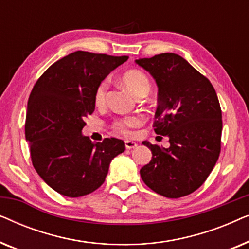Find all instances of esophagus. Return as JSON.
<instances>
[{"label":"esophagus","mask_w":249,"mask_h":249,"mask_svg":"<svg viewBox=\"0 0 249 249\" xmlns=\"http://www.w3.org/2000/svg\"><path fill=\"white\" fill-rule=\"evenodd\" d=\"M124 145H125V148H127V149L135 148L136 146H137V144H136V142H132V141H125L124 142Z\"/></svg>","instance_id":"1"}]
</instances>
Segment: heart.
Wrapping results in <instances>:
<instances>
[{"label": "heart", "mask_w": 249, "mask_h": 249, "mask_svg": "<svg viewBox=\"0 0 249 249\" xmlns=\"http://www.w3.org/2000/svg\"><path fill=\"white\" fill-rule=\"evenodd\" d=\"M122 83L136 97L146 96L151 89V83H149L148 77L139 70H129L122 74ZM108 89V81L103 80L98 84L95 90L94 102L95 105L98 107H104L105 101H107V94ZM142 121L137 117H124L119 118L112 122V128L119 134L124 136L131 135V129L141 125Z\"/></svg>", "instance_id": "obj_1"}]
</instances>
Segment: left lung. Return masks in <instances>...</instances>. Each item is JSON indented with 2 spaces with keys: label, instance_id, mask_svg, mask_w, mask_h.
<instances>
[{
  "label": "left lung",
  "instance_id": "8db88e82",
  "mask_svg": "<svg viewBox=\"0 0 249 249\" xmlns=\"http://www.w3.org/2000/svg\"><path fill=\"white\" fill-rule=\"evenodd\" d=\"M136 63L158 84L153 128L170 142L169 148L142 142L151 148L152 160L141 169V177L160 195L187 196L205 182L221 152L222 113L215 89L178 54L162 53Z\"/></svg>",
  "mask_w": 249,
  "mask_h": 249
}]
</instances>
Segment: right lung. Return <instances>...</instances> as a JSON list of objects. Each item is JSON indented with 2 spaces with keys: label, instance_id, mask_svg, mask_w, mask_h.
<instances>
[{
  "label": "right lung",
  "instance_id": "obj_1",
  "mask_svg": "<svg viewBox=\"0 0 249 249\" xmlns=\"http://www.w3.org/2000/svg\"><path fill=\"white\" fill-rule=\"evenodd\" d=\"M128 56L77 51L53 63L36 81L25 124L30 158L40 178L61 195L80 197L103 185L124 141L95 144L81 130L95 110L98 84Z\"/></svg>",
  "mask_w": 249,
  "mask_h": 249
}]
</instances>
